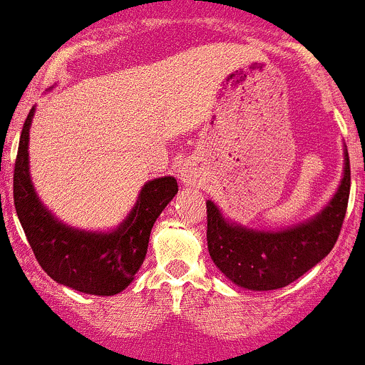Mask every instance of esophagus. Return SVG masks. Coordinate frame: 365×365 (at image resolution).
<instances>
[{"mask_svg":"<svg viewBox=\"0 0 365 365\" xmlns=\"http://www.w3.org/2000/svg\"><path fill=\"white\" fill-rule=\"evenodd\" d=\"M180 180L185 185H195L199 182V171L192 160H187V163L182 164V168H180Z\"/></svg>","mask_w":365,"mask_h":365,"instance_id":"34e87169","label":"esophagus"}]
</instances>
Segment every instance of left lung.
Instances as JSON below:
<instances>
[{
    "label": "left lung",
    "mask_w": 365,
    "mask_h": 365,
    "mask_svg": "<svg viewBox=\"0 0 365 365\" xmlns=\"http://www.w3.org/2000/svg\"><path fill=\"white\" fill-rule=\"evenodd\" d=\"M350 159L327 208L313 220L279 232H260L224 220L212 201L206 202V237L215 266L236 285L248 290H274L301 278L334 248L350 197Z\"/></svg>",
    "instance_id": "1"
}]
</instances>
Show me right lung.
Wrapping results in <instances>:
<instances>
[{"label": "right lung", "instance_id": "1", "mask_svg": "<svg viewBox=\"0 0 365 365\" xmlns=\"http://www.w3.org/2000/svg\"><path fill=\"white\" fill-rule=\"evenodd\" d=\"M33 115L31 108L14 168V205L31 250L41 269L57 283L92 295L122 292L143 264L157 217L178 192L176 180L164 176L148 182L117 231L83 232L63 225L41 206L31 185L28 141Z\"/></svg>", "mask_w": 365, "mask_h": 365}]
</instances>
